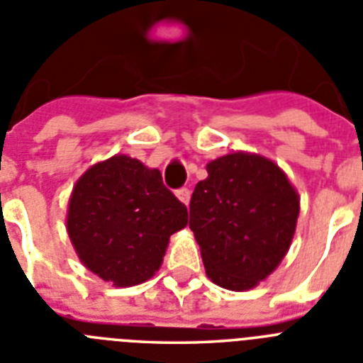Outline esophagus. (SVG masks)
Here are the masks:
<instances>
[{"label":"esophagus","mask_w":363,"mask_h":363,"mask_svg":"<svg viewBox=\"0 0 363 363\" xmlns=\"http://www.w3.org/2000/svg\"><path fill=\"white\" fill-rule=\"evenodd\" d=\"M177 197H179V199H181L184 205H188V203H190L191 194H190V190H188V188H181V190H177Z\"/></svg>","instance_id":"1"}]
</instances>
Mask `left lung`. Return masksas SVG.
Instances as JSON below:
<instances>
[{
  "label": "left lung",
  "instance_id": "8db88e82",
  "mask_svg": "<svg viewBox=\"0 0 363 363\" xmlns=\"http://www.w3.org/2000/svg\"><path fill=\"white\" fill-rule=\"evenodd\" d=\"M190 201V228L206 275L227 290H251L290 249L299 194L273 160L230 153L206 164Z\"/></svg>",
  "mask_w": 363,
  "mask_h": 363
}]
</instances>
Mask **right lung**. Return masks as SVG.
<instances>
[{
    "instance_id": "right-lung-1",
    "label": "right lung",
    "mask_w": 363,
    "mask_h": 363,
    "mask_svg": "<svg viewBox=\"0 0 363 363\" xmlns=\"http://www.w3.org/2000/svg\"><path fill=\"white\" fill-rule=\"evenodd\" d=\"M186 223V206L164 186L160 172L127 155L81 175L66 218L84 267L118 288L151 279L162 266L169 236Z\"/></svg>"
}]
</instances>
